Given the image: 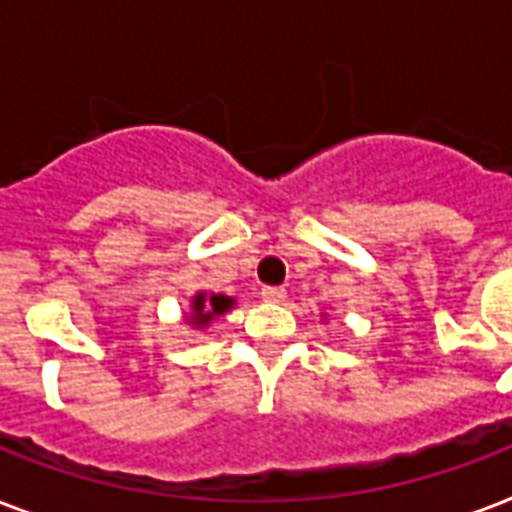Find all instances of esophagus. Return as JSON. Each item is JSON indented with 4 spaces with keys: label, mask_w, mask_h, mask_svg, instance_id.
I'll use <instances>...</instances> for the list:
<instances>
[{
    "label": "esophagus",
    "mask_w": 512,
    "mask_h": 512,
    "mask_svg": "<svg viewBox=\"0 0 512 512\" xmlns=\"http://www.w3.org/2000/svg\"><path fill=\"white\" fill-rule=\"evenodd\" d=\"M260 295H263L265 303H284V297H287V289H284V287H265Z\"/></svg>",
    "instance_id": "esophagus-1"
}]
</instances>
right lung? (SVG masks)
Instances as JSON below:
<instances>
[{
  "instance_id": "add662e5",
  "label": "right lung",
  "mask_w": 512,
  "mask_h": 512,
  "mask_svg": "<svg viewBox=\"0 0 512 512\" xmlns=\"http://www.w3.org/2000/svg\"><path fill=\"white\" fill-rule=\"evenodd\" d=\"M236 300L228 295H215V292H196L191 297V311L185 313V324L191 329H207L217 316H225L231 311Z\"/></svg>"
}]
</instances>
